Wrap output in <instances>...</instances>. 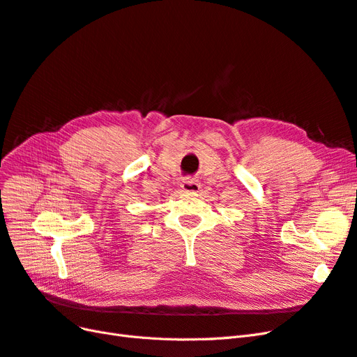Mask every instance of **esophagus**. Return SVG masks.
<instances>
[{"instance_id":"esophagus-1","label":"esophagus","mask_w":357,"mask_h":357,"mask_svg":"<svg viewBox=\"0 0 357 357\" xmlns=\"http://www.w3.org/2000/svg\"><path fill=\"white\" fill-rule=\"evenodd\" d=\"M181 189H183V192H188V193H196V192H199L201 190V184L196 181V180H193V178H190V177H188V178H184L183 180V183H181Z\"/></svg>"}]
</instances>
